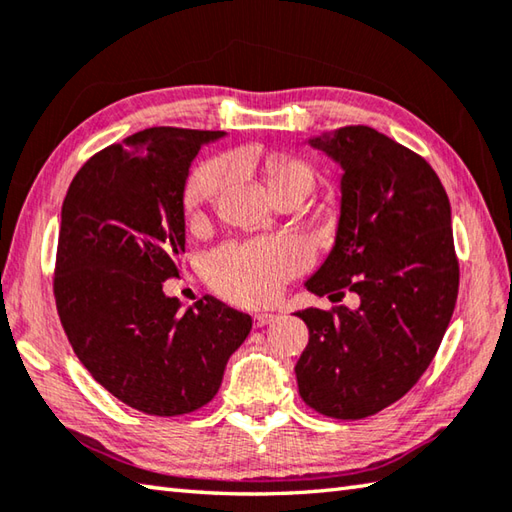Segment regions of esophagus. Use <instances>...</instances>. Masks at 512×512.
<instances>
[{
  "label": "esophagus",
  "instance_id": "1",
  "mask_svg": "<svg viewBox=\"0 0 512 512\" xmlns=\"http://www.w3.org/2000/svg\"><path fill=\"white\" fill-rule=\"evenodd\" d=\"M275 317H277V315H273V313H257V315L253 317V322H255L257 328H262V326H268L270 322H275Z\"/></svg>",
  "mask_w": 512,
  "mask_h": 512
}]
</instances>
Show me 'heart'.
<instances>
[{"label": "heart", "mask_w": 512, "mask_h": 512, "mask_svg": "<svg viewBox=\"0 0 512 512\" xmlns=\"http://www.w3.org/2000/svg\"><path fill=\"white\" fill-rule=\"evenodd\" d=\"M270 195L284 190L310 193L315 175L302 159L275 155L264 164ZM228 177L224 162H208L199 166L188 179L184 202L190 213H197L213 197ZM308 264V250L293 237L257 239L242 246H224L208 259V279L224 297L237 304H268L282 293L284 284Z\"/></svg>", "instance_id": "obj_1"}]
</instances>
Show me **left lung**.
Listing matches in <instances>:
<instances>
[{"instance_id": "obj_1", "label": "left lung", "mask_w": 512, "mask_h": 512, "mask_svg": "<svg viewBox=\"0 0 512 512\" xmlns=\"http://www.w3.org/2000/svg\"><path fill=\"white\" fill-rule=\"evenodd\" d=\"M342 166L335 246L306 288L346 290L359 308H306L308 346L295 366L317 413L364 419L402 399L433 362L453 317L459 264L450 202L424 157L370 126L308 139Z\"/></svg>"}]
</instances>
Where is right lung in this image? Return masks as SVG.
Returning <instances> with one entry per match:
<instances>
[{
  "label": "right lung",
  "mask_w": 512,
  "mask_h": 512,
  "mask_svg": "<svg viewBox=\"0 0 512 512\" xmlns=\"http://www.w3.org/2000/svg\"><path fill=\"white\" fill-rule=\"evenodd\" d=\"M222 130L146 128L79 168L62 206L55 304L95 382L157 417L202 408L253 319L204 295L186 313L162 284L186 248L184 188Z\"/></svg>",
  "instance_id": "right-lung-1"
}]
</instances>
